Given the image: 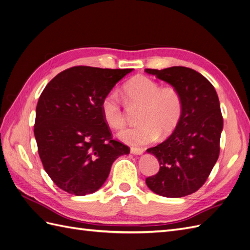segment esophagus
I'll return each mask as SVG.
<instances>
[{
    "instance_id": "34e87169",
    "label": "esophagus",
    "mask_w": 250,
    "mask_h": 250,
    "mask_svg": "<svg viewBox=\"0 0 250 250\" xmlns=\"http://www.w3.org/2000/svg\"><path fill=\"white\" fill-rule=\"evenodd\" d=\"M130 152L134 155H141V154L144 153V150L141 149V148H131Z\"/></svg>"
}]
</instances>
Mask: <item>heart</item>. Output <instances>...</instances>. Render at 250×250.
<instances>
[{
	"mask_svg": "<svg viewBox=\"0 0 250 250\" xmlns=\"http://www.w3.org/2000/svg\"><path fill=\"white\" fill-rule=\"evenodd\" d=\"M126 100L130 104L142 105L138 116V126L125 128L119 139L132 146H142L154 142L158 135L167 138L176 129L184 104L175 87H162L160 83L143 75L135 76L123 87ZM102 117L109 127L119 129L125 124V116L118 95L109 92L101 101Z\"/></svg>",
	"mask_w": 250,
	"mask_h": 250,
	"instance_id": "heart-1",
	"label": "heart"
}]
</instances>
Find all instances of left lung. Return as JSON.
Listing matches in <instances>:
<instances>
[{
  "label": "left lung",
  "instance_id": "8db88e82",
  "mask_svg": "<svg viewBox=\"0 0 250 250\" xmlns=\"http://www.w3.org/2000/svg\"><path fill=\"white\" fill-rule=\"evenodd\" d=\"M145 72L175 87L184 104L176 129L167 140L147 149L161 168L156 175L146 178V185L164 197H184L202 187L218 160L223 129L219 98L213 84L190 67Z\"/></svg>",
  "mask_w": 250,
  "mask_h": 250
}]
</instances>
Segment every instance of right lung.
<instances>
[{
  "label": "right lung",
  "instance_id": "add662e5",
  "mask_svg": "<svg viewBox=\"0 0 250 250\" xmlns=\"http://www.w3.org/2000/svg\"><path fill=\"white\" fill-rule=\"evenodd\" d=\"M133 69L74 66L53 78L36 106L34 135L44 171L62 190L92 194L130 149L112 140L101 101Z\"/></svg>",
  "mask_w": 250,
  "mask_h": 250
}]
</instances>
